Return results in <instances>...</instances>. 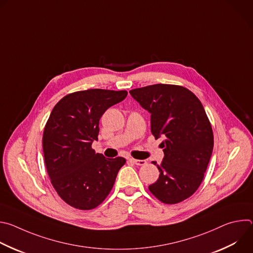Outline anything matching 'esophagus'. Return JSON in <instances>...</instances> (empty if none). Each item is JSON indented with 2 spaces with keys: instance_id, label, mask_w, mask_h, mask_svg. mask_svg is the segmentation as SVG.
<instances>
[{
  "instance_id": "1",
  "label": "esophagus",
  "mask_w": 253,
  "mask_h": 253,
  "mask_svg": "<svg viewBox=\"0 0 253 253\" xmlns=\"http://www.w3.org/2000/svg\"><path fill=\"white\" fill-rule=\"evenodd\" d=\"M128 161H130L131 163L135 164V165H145L146 161L145 160H138V159H134V158H129Z\"/></svg>"
}]
</instances>
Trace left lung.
Masks as SVG:
<instances>
[{
  "label": "left lung",
  "instance_id": "1",
  "mask_svg": "<svg viewBox=\"0 0 253 253\" xmlns=\"http://www.w3.org/2000/svg\"><path fill=\"white\" fill-rule=\"evenodd\" d=\"M150 113L151 132L163 138L160 172L150 192L160 201L175 204L190 197L201 184L213 150V132L199 99L188 89L156 84L129 92Z\"/></svg>",
  "mask_w": 253,
  "mask_h": 253
}]
</instances>
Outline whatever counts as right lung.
<instances>
[{
    "mask_svg": "<svg viewBox=\"0 0 253 253\" xmlns=\"http://www.w3.org/2000/svg\"><path fill=\"white\" fill-rule=\"evenodd\" d=\"M127 94L90 89L69 94L54 107L44 129V158L52 185L69 205L93 209L110 193L126 160L106 158L91 146L104 112Z\"/></svg>",
    "mask_w": 253,
    "mask_h": 253,
    "instance_id": "right-lung-1",
    "label": "right lung"
}]
</instances>
